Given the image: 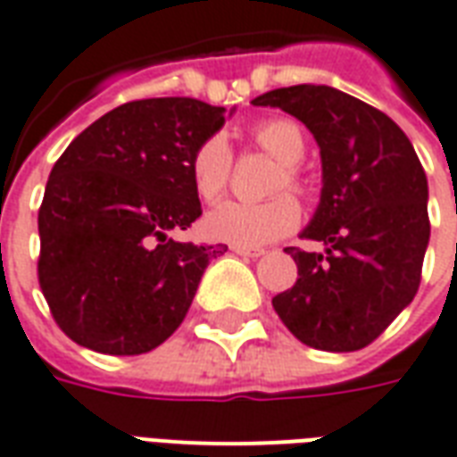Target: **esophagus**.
Here are the masks:
<instances>
[{"label": "esophagus", "mask_w": 457, "mask_h": 457, "mask_svg": "<svg viewBox=\"0 0 457 457\" xmlns=\"http://www.w3.org/2000/svg\"><path fill=\"white\" fill-rule=\"evenodd\" d=\"M231 251L238 255H248V258H261L265 253L263 248H245V245H231Z\"/></svg>", "instance_id": "obj_1"}]
</instances>
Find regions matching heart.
I'll return each instance as SVG.
<instances>
[{
	"label": "heart",
	"instance_id": "b5f03b06",
	"mask_svg": "<svg viewBox=\"0 0 457 457\" xmlns=\"http://www.w3.org/2000/svg\"><path fill=\"white\" fill-rule=\"evenodd\" d=\"M253 140L283 162V170L275 177V192L303 189V177L297 162L305 157V135L293 120H268L253 130ZM234 154L221 135L204 140L192 157L194 192L204 202H213L223 194L231 179ZM300 223V204L290 194H278L268 202H221L204 216V231L213 241L231 245H265L290 234Z\"/></svg>",
	"mask_w": 457,
	"mask_h": 457
}]
</instances>
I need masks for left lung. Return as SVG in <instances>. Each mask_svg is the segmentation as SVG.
<instances>
[{"instance_id": "1", "label": "left lung", "mask_w": 457, "mask_h": 457, "mask_svg": "<svg viewBox=\"0 0 457 457\" xmlns=\"http://www.w3.org/2000/svg\"><path fill=\"white\" fill-rule=\"evenodd\" d=\"M253 105L280 108L312 132L322 192L303 238L322 253L287 248L295 286L273 297L303 345L354 352L411 305L428 248V179L399 125L329 86L268 90Z\"/></svg>"}]
</instances>
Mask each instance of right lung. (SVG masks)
<instances>
[{"label": "right lung", "instance_id": "right-lung-1", "mask_svg": "<svg viewBox=\"0 0 457 457\" xmlns=\"http://www.w3.org/2000/svg\"><path fill=\"white\" fill-rule=\"evenodd\" d=\"M231 112L196 98L132 100L58 157L38 209V283L76 345L130 357L182 325L226 248L179 244L170 231L202 216L192 157Z\"/></svg>", "mask_w": 457, "mask_h": 457}]
</instances>
